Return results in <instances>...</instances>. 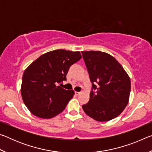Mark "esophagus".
Segmentation results:
<instances>
[{
    "instance_id": "esophagus-1",
    "label": "esophagus",
    "mask_w": 152,
    "mask_h": 152,
    "mask_svg": "<svg viewBox=\"0 0 152 152\" xmlns=\"http://www.w3.org/2000/svg\"><path fill=\"white\" fill-rule=\"evenodd\" d=\"M80 94V92H75V94L77 95V96H78V95H79Z\"/></svg>"
}]
</instances>
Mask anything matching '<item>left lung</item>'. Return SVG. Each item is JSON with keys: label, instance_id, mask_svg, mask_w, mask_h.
<instances>
[{"label": "left lung", "instance_id": "1", "mask_svg": "<svg viewBox=\"0 0 152 152\" xmlns=\"http://www.w3.org/2000/svg\"><path fill=\"white\" fill-rule=\"evenodd\" d=\"M81 52L92 82L89 101L82 105V109L97 121L114 119L128 104L129 77L116 59L109 53L100 51Z\"/></svg>", "mask_w": 152, "mask_h": 152}]
</instances>
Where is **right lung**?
I'll list each match as a JSON object with an SVG mask.
<instances>
[{"mask_svg": "<svg viewBox=\"0 0 152 152\" xmlns=\"http://www.w3.org/2000/svg\"><path fill=\"white\" fill-rule=\"evenodd\" d=\"M81 58L80 51L56 50L42 55L27 67L23 75L20 92L32 114L50 119L65 109L74 91H67L58 84L66 80L70 67Z\"/></svg>", "mask_w": 152, "mask_h": 152, "instance_id": "obj_1", "label": "right lung"}]
</instances>
